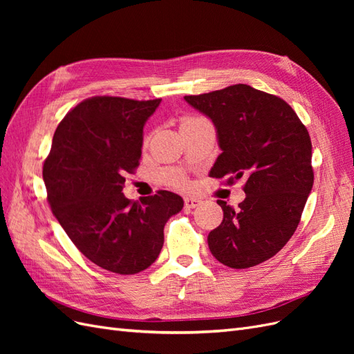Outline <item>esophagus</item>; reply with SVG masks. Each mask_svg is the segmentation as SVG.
I'll use <instances>...</instances> for the list:
<instances>
[{
    "instance_id": "34e87169",
    "label": "esophagus",
    "mask_w": 354,
    "mask_h": 354,
    "mask_svg": "<svg viewBox=\"0 0 354 354\" xmlns=\"http://www.w3.org/2000/svg\"><path fill=\"white\" fill-rule=\"evenodd\" d=\"M201 199H198V198H192V196H187V198H185V207L186 208H196V207H199L201 205Z\"/></svg>"
}]
</instances>
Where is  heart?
<instances>
[{"mask_svg": "<svg viewBox=\"0 0 354 354\" xmlns=\"http://www.w3.org/2000/svg\"><path fill=\"white\" fill-rule=\"evenodd\" d=\"M186 121H192V120H186ZM171 181L176 185H183V177L178 176V174H173L171 176Z\"/></svg>", "mask_w": 354, "mask_h": 354, "instance_id": "1", "label": "heart"}]
</instances>
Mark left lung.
<instances>
[{"label":"left lung","mask_w":354,"mask_h":354,"mask_svg":"<svg viewBox=\"0 0 354 354\" xmlns=\"http://www.w3.org/2000/svg\"><path fill=\"white\" fill-rule=\"evenodd\" d=\"M185 100L217 130L221 153L209 176L245 178L236 211L217 201L223 221L208 234L211 254L232 269L272 259L291 239L313 187L307 128L285 100L246 84Z\"/></svg>","instance_id":"8db88e82"}]
</instances>
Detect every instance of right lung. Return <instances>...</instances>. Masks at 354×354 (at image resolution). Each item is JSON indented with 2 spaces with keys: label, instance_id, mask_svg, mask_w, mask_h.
<instances>
[{
  "label": "right lung",
  "instance_id": "add662e5",
  "mask_svg": "<svg viewBox=\"0 0 354 354\" xmlns=\"http://www.w3.org/2000/svg\"><path fill=\"white\" fill-rule=\"evenodd\" d=\"M159 103L109 95L81 102L59 124L42 168L53 216L90 261L113 273L134 274L153 264L164 226L185 203L168 190L140 202L122 194L124 176L140 162L143 127Z\"/></svg>",
  "mask_w": 354,
  "mask_h": 354
}]
</instances>
